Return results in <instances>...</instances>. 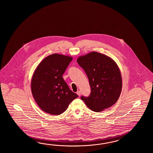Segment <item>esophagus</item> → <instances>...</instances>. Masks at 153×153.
<instances>
[{
    "instance_id": "esophagus-1",
    "label": "esophagus",
    "mask_w": 153,
    "mask_h": 153,
    "mask_svg": "<svg viewBox=\"0 0 153 153\" xmlns=\"http://www.w3.org/2000/svg\"><path fill=\"white\" fill-rule=\"evenodd\" d=\"M76 94H78L79 96H80V95H81V91H78L76 92Z\"/></svg>"
}]
</instances>
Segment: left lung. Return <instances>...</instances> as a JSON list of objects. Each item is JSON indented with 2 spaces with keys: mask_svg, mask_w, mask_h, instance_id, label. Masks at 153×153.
<instances>
[{
  "mask_svg": "<svg viewBox=\"0 0 153 153\" xmlns=\"http://www.w3.org/2000/svg\"><path fill=\"white\" fill-rule=\"evenodd\" d=\"M77 62L88 76L91 94L81 96L91 111L100 112L117 102L122 90V78L117 64L109 56L96 51L80 56Z\"/></svg>",
  "mask_w": 153,
  "mask_h": 153,
  "instance_id": "left-lung-1",
  "label": "left lung"
}]
</instances>
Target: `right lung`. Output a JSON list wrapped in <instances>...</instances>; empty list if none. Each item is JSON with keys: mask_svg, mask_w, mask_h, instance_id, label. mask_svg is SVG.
<instances>
[{"mask_svg": "<svg viewBox=\"0 0 153 153\" xmlns=\"http://www.w3.org/2000/svg\"><path fill=\"white\" fill-rule=\"evenodd\" d=\"M72 59L71 56L53 53L43 59L34 72L31 80L33 96L46 113L62 114L78 97L62 78Z\"/></svg>", "mask_w": 153, "mask_h": 153, "instance_id": "1", "label": "right lung"}]
</instances>
